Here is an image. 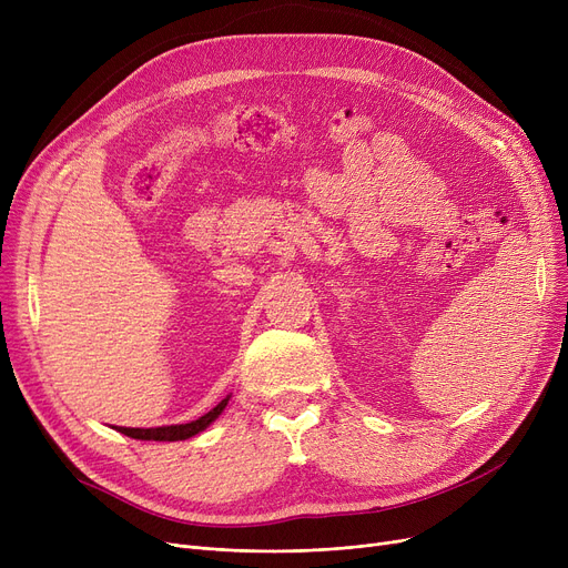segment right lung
Returning a JSON list of instances; mask_svg holds the SVG:
<instances>
[{
    "mask_svg": "<svg viewBox=\"0 0 568 568\" xmlns=\"http://www.w3.org/2000/svg\"><path fill=\"white\" fill-rule=\"evenodd\" d=\"M230 398H223L214 409H209L200 419L191 424H179V426H161V428H116L119 433H124L133 439H149V442H176V439H189L204 430L214 419H219V414L225 409Z\"/></svg>",
    "mask_w": 568,
    "mask_h": 568,
    "instance_id": "1",
    "label": "right lung"
}]
</instances>
